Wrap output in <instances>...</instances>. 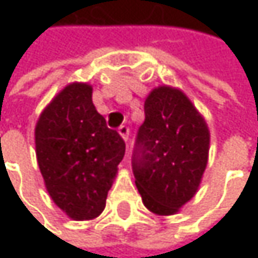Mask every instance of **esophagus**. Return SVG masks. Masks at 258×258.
Listing matches in <instances>:
<instances>
[{"instance_id": "1", "label": "esophagus", "mask_w": 258, "mask_h": 258, "mask_svg": "<svg viewBox=\"0 0 258 258\" xmlns=\"http://www.w3.org/2000/svg\"><path fill=\"white\" fill-rule=\"evenodd\" d=\"M118 131H119V134L122 136V139L127 142L128 140V136H130V127L128 125H121L119 128H118Z\"/></svg>"}]
</instances>
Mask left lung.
I'll use <instances>...</instances> for the list:
<instances>
[{"instance_id": "1", "label": "left lung", "mask_w": 258, "mask_h": 258, "mask_svg": "<svg viewBox=\"0 0 258 258\" xmlns=\"http://www.w3.org/2000/svg\"><path fill=\"white\" fill-rule=\"evenodd\" d=\"M209 130L178 89L160 86L145 101L131 167L143 205L173 215L197 191L208 163Z\"/></svg>"}]
</instances>
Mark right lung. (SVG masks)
<instances>
[{
	"label": "right lung",
	"mask_w": 258,
	"mask_h": 258,
	"mask_svg": "<svg viewBox=\"0 0 258 258\" xmlns=\"http://www.w3.org/2000/svg\"><path fill=\"white\" fill-rule=\"evenodd\" d=\"M35 149L56 206L78 221L98 217L124 158L125 142L97 112L89 85L66 86L43 110L35 127Z\"/></svg>",
	"instance_id": "add662e5"
}]
</instances>
